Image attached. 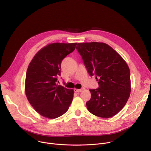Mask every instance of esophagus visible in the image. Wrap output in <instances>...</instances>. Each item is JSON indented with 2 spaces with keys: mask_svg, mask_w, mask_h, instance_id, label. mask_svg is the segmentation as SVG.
I'll return each instance as SVG.
<instances>
[{
  "mask_svg": "<svg viewBox=\"0 0 151 151\" xmlns=\"http://www.w3.org/2000/svg\"><path fill=\"white\" fill-rule=\"evenodd\" d=\"M83 91L82 89H74V91L75 92H81Z\"/></svg>",
  "mask_w": 151,
  "mask_h": 151,
  "instance_id": "34e87169",
  "label": "esophagus"
}]
</instances>
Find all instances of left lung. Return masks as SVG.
Returning <instances> with one entry per match:
<instances>
[{
  "mask_svg": "<svg viewBox=\"0 0 151 151\" xmlns=\"http://www.w3.org/2000/svg\"><path fill=\"white\" fill-rule=\"evenodd\" d=\"M76 50L82 57L90 76H96L99 88L90 89L86 102L89 111L104 118L117 114L130 94V71L125 61L111 47L104 43H78Z\"/></svg>",
  "mask_w": 151,
  "mask_h": 151,
  "instance_id": "8db88e82",
  "label": "left lung"
}]
</instances>
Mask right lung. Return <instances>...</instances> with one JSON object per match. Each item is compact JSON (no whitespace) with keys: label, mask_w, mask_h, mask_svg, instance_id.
<instances>
[{"label":"right lung","mask_w":151,"mask_h":151,"mask_svg":"<svg viewBox=\"0 0 151 151\" xmlns=\"http://www.w3.org/2000/svg\"><path fill=\"white\" fill-rule=\"evenodd\" d=\"M76 45L50 44L40 50L29 63L25 83L26 97L37 111L45 117L54 119L63 115L72 101L73 90L57 83L62 60L75 50Z\"/></svg>","instance_id":"obj_1"}]
</instances>
